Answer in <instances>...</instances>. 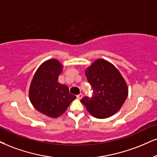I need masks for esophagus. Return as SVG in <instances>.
Wrapping results in <instances>:
<instances>
[{
    "instance_id": "1",
    "label": "esophagus",
    "mask_w": 157,
    "mask_h": 157,
    "mask_svg": "<svg viewBox=\"0 0 157 157\" xmlns=\"http://www.w3.org/2000/svg\"><path fill=\"white\" fill-rule=\"evenodd\" d=\"M82 97H83V94H78V95L76 96V98H78V100H81L82 98Z\"/></svg>"
}]
</instances>
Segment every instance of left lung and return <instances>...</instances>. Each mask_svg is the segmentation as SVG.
<instances>
[{
	"label": "left lung",
	"mask_w": 157,
	"mask_h": 157,
	"mask_svg": "<svg viewBox=\"0 0 157 157\" xmlns=\"http://www.w3.org/2000/svg\"><path fill=\"white\" fill-rule=\"evenodd\" d=\"M85 74L93 95L84 97L81 102L89 113L98 119H106L119 111L128 95V87L117 67L98 59L86 68Z\"/></svg>",
	"instance_id": "obj_1"
}]
</instances>
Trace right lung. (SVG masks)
Segmentation results:
<instances>
[{
  "label": "right lung",
  "instance_id": "1",
  "mask_svg": "<svg viewBox=\"0 0 157 157\" xmlns=\"http://www.w3.org/2000/svg\"><path fill=\"white\" fill-rule=\"evenodd\" d=\"M63 65L57 59H48L36 71L29 89V98L34 108L51 118H57L67 110L75 96L66 85L59 84L58 77Z\"/></svg>",
  "mask_w": 157,
  "mask_h": 157
}]
</instances>
